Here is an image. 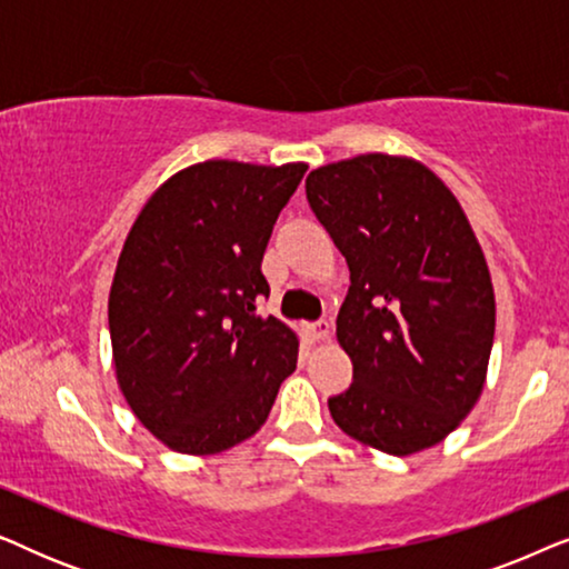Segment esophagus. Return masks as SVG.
<instances>
[{"label":"esophagus","instance_id":"esophagus-1","mask_svg":"<svg viewBox=\"0 0 569 569\" xmlns=\"http://www.w3.org/2000/svg\"><path fill=\"white\" fill-rule=\"evenodd\" d=\"M306 337L308 341H321L329 337V323L318 321V323H306Z\"/></svg>","mask_w":569,"mask_h":569}]
</instances>
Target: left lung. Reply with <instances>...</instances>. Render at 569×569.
<instances>
[{
  "mask_svg": "<svg viewBox=\"0 0 569 569\" xmlns=\"http://www.w3.org/2000/svg\"><path fill=\"white\" fill-rule=\"evenodd\" d=\"M306 193L349 267L337 318L352 386L329 399L349 438L391 456L440 442L485 388L495 292L461 204L425 166L360 154Z\"/></svg>",
  "mask_w": 569,
  "mask_h": 569,
  "instance_id": "8db88e82",
  "label": "left lung"
}]
</instances>
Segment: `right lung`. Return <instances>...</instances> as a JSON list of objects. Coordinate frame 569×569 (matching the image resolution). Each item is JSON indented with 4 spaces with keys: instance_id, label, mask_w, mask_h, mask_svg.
Masks as SVG:
<instances>
[{
    "instance_id": "obj_1",
    "label": "right lung",
    "mask_w": 569,
    "mask_h": 569,
    "mask_svg": "<svg viewBox=\"0 0 569 569\" xmlns=\"http://www.w3.org/2000/svg\"><path fill=\"white\" fill-rule=\"evenodd\" d=\"M306 170L199 162L154 191L123 243L108 298L116 378L170 450L251 438L295 370V333L259 313L261 259Z\"/></svg>"
}]
</instances>
